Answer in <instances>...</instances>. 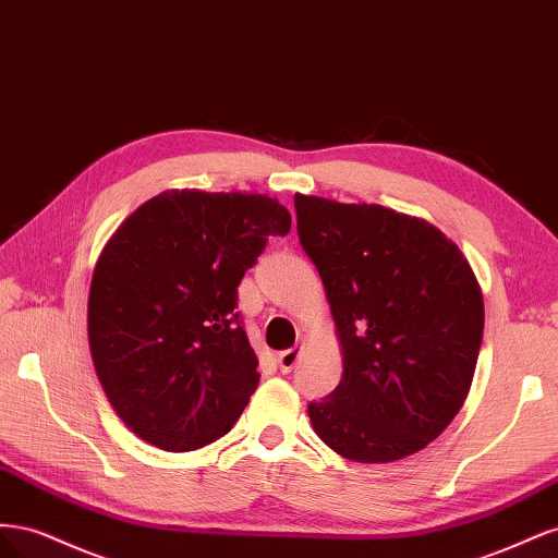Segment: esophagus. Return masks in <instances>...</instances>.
Instances as JSON below:
<instances>
[{"label":"esophagus","mask_w":558,"mask_h":558,"mask_svg":"<svg viewBox=\"0 0 558 558\" xmlns=\"http://www.w3.org/2000/svg\"><path fill=\"white\" fill-rule=\"evenodd\" d=\"M300 353H302V347H293V349H286V351L279 353L277 365H279L281 373H291V369L298 363V359H300Z\"/></svg>","instance_id":"1"}]
</instances>
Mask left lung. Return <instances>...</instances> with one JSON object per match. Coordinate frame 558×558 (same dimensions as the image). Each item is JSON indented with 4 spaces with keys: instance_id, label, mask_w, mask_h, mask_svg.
I'll return each instance as SVG.
<instances>
[{
    "instance_id": "left-lung-1",
    "label": "left lung",
    "mask_w": 558,
    "mask_h": 558,
    "mask_svg": "<svg viewBox=\"0 0 558 558\" xmlns=\"http://www.w3.org/2000/svg\"><path fill=\"white\" fill-rule=\"evenodd\" d=\"M298 234L324 281L342 347L335 391L310 402L314 433L356 463L428 447L468 398L484 300L470 263L424 218L295 195Z\"/></svg>"
}]
</instances>
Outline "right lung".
I'll return each instance as SVG.
<instances>
[{
	"label": "right lung",
	"mask_w": 558,
	"mask_h": 558,
	"mask_svg": "<svg viewBox=\"0 0 558 558\" xmlns=\"http://www.w3.org/2000/svg\"><path fill=\"white\" fill-rule=\"evenodd\" d=\"M291 214L253 193L165 191L95 265L88 342L116 414L140 440L193 451L223 437L258 386L238 286Z\"/></svg>",
	"instance_id": "right-lung-1"
}]
</instances>
